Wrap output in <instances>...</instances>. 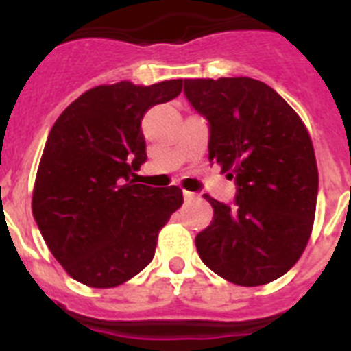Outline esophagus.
Listing matches in <instances>:
<instances>
[{
	"label": "esophagus",
	"instance_id": "esophagus-1",
	"mask_svg": "<svg viewBox=\"0 0 351 351\" xmlns=\"http://www.w3.org/2000/svg\"><path fill=\"white\" fill-rule=\"evenodd\" d=\"M182 195H184V200H188V202L197 198V193H193V191H182Z\"/></svg>",
	"mask_w": 351,
	"mask_h": 351
}]
</instances>
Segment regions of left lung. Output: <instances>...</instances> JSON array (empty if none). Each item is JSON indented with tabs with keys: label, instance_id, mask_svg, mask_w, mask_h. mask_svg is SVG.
Masks as SVG:
<instances>
[{
	"label": "left lung",
	"instance_id": "8db88e82",
	"mask_svg": "<svg viewBox=\"0 0 351 351\" xmlns=\"http://www.w3.org/2000/svg\"><path fill=\"white\" fill-rule=\"evenodd\" d=\"M191 107L209 123V160L230 170L232 204L204 195L214 216L195 237L207 267L241 287L278 280L311 235L318 169L309 133L267 84L250 77L184 79Z\"/></svg>",
	"mask_w": 351,
	"mask_h": 351
}]
</instances>
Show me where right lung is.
I'll return each mask as SVG.
<instances>
[{
    "mask_svg": "<svg viewBox=\"0 0 351 351\" xmlns=\"http://www.w3.org/2000/svg\"><path fill=\"white\" fill-rule=\"evenodd\" d=\"M181 88V79L98 86L52 126L33 218L54 258L79 283L112 288L132 280L153 260L158 232L182 206L178 186L158 190L132 179L147 160L142 117Z\"/></svg>",
    "mask_w": 351,
    "mask_h": 351,
    "instance_id": "right-lung-1",
    "label": "right lung"
}]
</instances>
